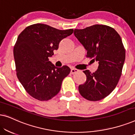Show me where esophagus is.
Wrapping results in <instances>:
<instances>
[{
	"label": "esophagus",
	"instance_id": "34e87169",
	"mask_svg": "<svg viewBox=\"0 0 135 135\" xmlns=\"http://www.w3.org/2000/svg\"><path fill=\"white\" fill-rule=\"evenodd\" d=\"M77 72H79V70L77 69H74V68H73V69H71V73L72 74H74L76 73Z\"/></svg>",
	"mask_w": 135,
	"mask_h": 135
}]
</instances>
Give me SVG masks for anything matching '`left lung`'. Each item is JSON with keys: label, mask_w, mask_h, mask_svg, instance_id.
<instances>
[{"label": "left lung", "mask_w": 135, "mask_h": 135, "mask_svg": "<svg viewBox=\"0 0 135 135\" xmlns=\"http://www.w3.org/2000/svg\"><path fill=\"white\" fill-rule=\"evenodd\" d=\"M74 34L86 50V56L98 62L95 73L83 71L86 80L79 86V93L87 100H101L113 91L121 76L125 50L120 36L112 27L100 25L75 29Z\"/></svg>", "instance_id": "obj_1"}]
</instances>
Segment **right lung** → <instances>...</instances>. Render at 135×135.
Instances as JSON below:
<instances>
[{
  "mask_svg": "<svg viewBox=\"0 0 135 135\" xmlns=\"http://www.w3.org/2000/svg\"><path fill=\"white\" fill-rule=\"evenodd\" d=\"M73 31L37 23L26 27L18 36L13 49L16 75L26 91L35 99L49 100L60 91L62 80L71 69L67 66L56 67L49 58Z\"/></svg>",
  "mask_w": 135,
  "mask_h": 135,
  "instance_id": "1",
  "label": "right lung"
}]
</instances>
